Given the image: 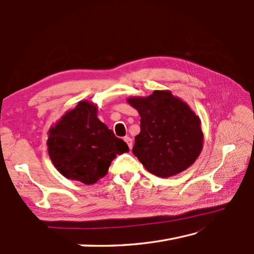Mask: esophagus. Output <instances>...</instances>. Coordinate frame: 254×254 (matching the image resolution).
<instances>
[{"label": "esophagus", "mask_w": 254, "mask_h": 254, "mask_svg": "<svg viewBox=\"0 0 254 254\" xmlns=\"http://www.w3.org/2000/svg\"><path fill=\"white\" fill-rule=\"evenodd\" d=\"M124 141L127 142L128 148H130V150H131V148H132V138L130 136H126V137H124Z\"/></svg>", "instance_id": "34e87169"}]
</instances>
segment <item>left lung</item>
<instances>
[{"instance_id": "left-lung-1", "label": "left lung", "mask_w": 254, "mask_h": 254, "mask_svg": "<svg viewBox=\"0 0 254 254\" xmlns=\"http://www.w3.org/2000/svg\"><path fill=\"white\" fill-rule=\"evenodd\" d=\"M127 102L141 117L132 152L148 172L165 178L192 165L201 152L203 134L199 117L186 102L168 90L128 98Z\"/></svg>"}]
</instances>
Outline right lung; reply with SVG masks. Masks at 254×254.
<instances>
[{
	"instance_id": "add662e5",
	"label": "right lung",
	"mask_w": 254,
	"mask_h": 254,
	"mask_svg": "<svg viewBox=\"0 0 254 254\" xmlns=\"http://www.w3.org/2000/svg\"><path fill=\"white\" fill-rule=\"evenodd\" d=\"M98 108L80 101L48 132V154L57 171L68 180L92 185L107 175L111 162L127 144L114 135L97 117Z\"/></svg>"
}]
</instances>
